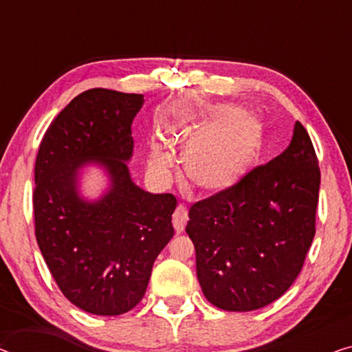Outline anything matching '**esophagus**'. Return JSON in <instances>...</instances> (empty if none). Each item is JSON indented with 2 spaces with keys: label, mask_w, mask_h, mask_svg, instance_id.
Wrapping results in <instances>:
<instances>
[{
  "label": "esophagus",
  "mask_w": 352,
  "mask_h": 352,
  "mask_svg": "<svg viewBox=\"0 0 352 352\" xmlns=\"http://www.w3.org/2000/svg\"><path fill=\"white\" fill-rule=\"evenodd\" d=\"M186 223H188V210L186 207L178 206L175 208L174 214H172V224H174V229L177 230V234H180L185 230Z\"/></svg>",
  "instance_id": "obj_1"
}]
</instances>
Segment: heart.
Here are the masks:
<instances>
[{
  "mask_svg": "<svg viewBox=\"0 0 352 352\" xmlns=\"http://www.w3.org/2000/svg\"><path fill=\"white\" fill-rule=\"evenodd\" d=\"M167 142L183 155V172L202 194L234 188L253 166L264 142V126L256 115L232 104H191L174 113ZM175 160L162 139L148 145V169L158 178L172 174Z\"/></svg>",
  "mask_w": 352,
  "mask_h": 352,
  "instance_id": "1",
  "label": "heart"
}]
</instances>
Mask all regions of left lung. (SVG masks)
I'll use <instances>...</instances> for the list:
<instances>
[{
  "label": "left lung",
  "instance_id": "left-lung-1",
  "mask_svg": "<svg viewBox=\"0 0 352 352\" xmlns=\"http://www.w3.org/2000/svg\"><path fill=\"white\" fill-rule=\"evenodd\" d=\"M321 172L307 129L234 188L196 202L186 232L204 296L226 311H253L289 289L310 250Z\"/></svg>",
  "mask_w": 352,
  "mask_h": 352
}]
</instances>
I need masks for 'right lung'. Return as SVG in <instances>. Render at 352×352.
Returning <instances> with one entry per match:
<instances>
[{
  "label": "right lung",
  "instance_id": "1",
  "mask_svg": "<svg viewBox=\"0 0 352 352\" xmlns=\"http://www.w3.org/2000/svg\"><path fill=\"white\" fill-rule=\"evenodd\" d=\"M144 94L93 88L61 110L34 166V229L47 267L80 310L118 316L142 300L153 262L174 235L172 194L135 185L128 162L131 124ZM98 165L109 186L94 201L80 194L81 170Z\"/></svg>",
  "mask_w": 352,
  "mask_h": 352
}]
</instances>
